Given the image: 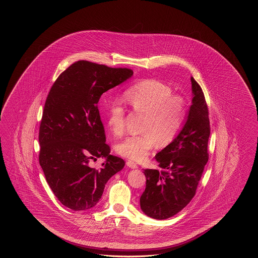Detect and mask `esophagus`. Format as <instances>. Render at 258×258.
Segmentation results:
<instances>
[{"label":"esophagus","instance_id":"esophagus-1","mask_svg":"<svg viewBox=\"0 0 258 258\" xmlns=\"http://www.w3.org/2000/svg\"><path fill=\"white\" fill-rule=\"evenodd\" d=\"M126 165L129 168H131V169H137V168H138L137 163H135L134 161H131V160H128L126 162Z\"/></svg>","mask_w":258,"mask_h":258}]
</instances>
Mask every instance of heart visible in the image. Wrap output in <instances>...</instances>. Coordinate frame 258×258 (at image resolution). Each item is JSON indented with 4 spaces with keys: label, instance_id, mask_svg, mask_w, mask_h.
<instances>
[{
    "label": "heart",
    "instance_id": "1",
    "mask_svg": "<svg viewBox=\"0 0 258 258\" xmlns=\"http://www.w3.org/2000/svg\"><path fill=\"white\" fill-rule=\"evenodd\" d=\"M124 99L137 112L146 115L142 135L132 136L117 144V153L124 158L142 161L158 143L166 147L172 142L182 128L187 113L186 100L168 84L148 79L129 88ZM107 123L110 132L121 137L125 130V110L119 102H113L107 110Z\"/></svg>",
    "mask_w": 258,
    "mask_h": 258
}]
</instances>
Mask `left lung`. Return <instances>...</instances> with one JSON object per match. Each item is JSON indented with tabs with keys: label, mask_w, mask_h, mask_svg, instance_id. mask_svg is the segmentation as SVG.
<instances>
[{
	"label": "left lung",
	"mask_w": 258,
	"mask_h": 258,
	"mask_svg": "<svg viewBox=\"0 0 258 258\" xmlns=\"http://www.w3.org/2000/svg\"><path fill=\"white\" fill-rule=\"evenodd\" d=\"M192 105L175 139L156 155L159 170H145L146 189L140 198L145 214L169 219L184 209L196 195L209 160V110L202 88L191 77Z\"/></svg>",
	"instance_id": "8db88e82"
}]
</instances>
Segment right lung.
I'll use <instances>...</instances> for the list:
<instances>
[{"instance_id": "add662e5", "label": "right lung", "mask_w": 258, "mask_h": 258, "mask_svg": "<svg viewBox=\"0 0 258 258\" xmlns=\"http://www.w3.org/2000/svg\"><path fill=\"white\" fill-rule=\"evenodd\" d=\"M134 72L78 60L56 79L39 127V164L50 189L66 208L92 209L105 184L125 162L110 155L98 102L102 94L126 81ZM105 159L97 170L91 159Z\"/></svg>"}]
</instances>
